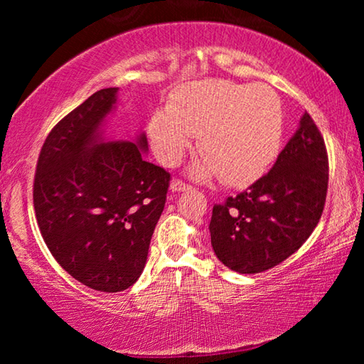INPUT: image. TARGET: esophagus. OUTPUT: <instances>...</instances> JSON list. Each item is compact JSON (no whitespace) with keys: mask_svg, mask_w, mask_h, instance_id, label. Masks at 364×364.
Wrapping results in <instances>:
<instances>
[{"mask_svg":"<svg viewBox=\"0 0 364 364\" xmlns=\"http://www.w3.org/2000/svg\"><path fill=\"white\" fill-rule=\"evenodd\" d=\"M191 188V184H188V183H184L183 180H180V178H175L173 181L170 183V189L171 191H189Z\"/></svg>","mask_w":364,"mask_h":364,"instance_id":"esophagus-1","label":"esophagus"}]
</instances>
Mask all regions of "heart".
I'll use <instances>...</instances> for the list:
<instances>
[{"instance_id":"heart-1","label":"heart","mask_w":364,"mask_h":364,"mask_svg":"<svg viewBox=\"0 0 364 364\" xmlns=\"http://www.w3.org/2000/svg\"><path fill=\"white\" fill-rule=\"evenodd\" d=\"M282 109L267 85L226 80L193 83L178 91L170 106L154 112L152 147L160 162L175 165L194 136L205 157L197 175H220L228 186H247L260 178L279 152Z\"/></svg>"}]
</instances>
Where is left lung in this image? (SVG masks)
Here are the masks:
<instances>
[{"label":"left lung","mask_w":364,"mask_h":364,"mask_svg":"<svg viewBox=\"0 0 364 364\" xmlns=\"http://www.w3.org/2000/svg\"><path fill=\"white\" fill-rule=\"evenodd\" d=\"M328 181L324 139L305 112L273 168L236 197L213 205L208 230L215 255L242 274L262 273L284 262L316 228Z\"/></svg>","instance_id":"1"}]
</instances>
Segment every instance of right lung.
<instances>
[{"instance_id": "obj_1", "label": "right lung", "mask_w": 364, "mask_h": 364, "mask_svg": "<svg viewBox=\"0 0 364 364\" xmlns=\"http://www.w3.org/2000/svg\"><path fill=\"white\" fill-rule=\"evenodd\" d=\"M104 88L67 114L43 143L33 180L36 221L72 278L101 292L125 291L143 273L164 212L170 173L143 159L147 139L102 143L117 100Z\"/></svg>"}]
</instances>
